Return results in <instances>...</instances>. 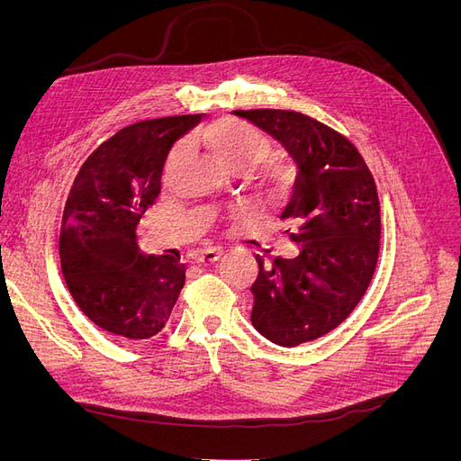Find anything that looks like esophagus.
I'll list each match as a JSON object with an SVG mask.
<instances>
[{
  "label": "esophagus",
  "mask_w": 461,
  "mask_h": 461,
  "mask_svg": "<svg viewBox=\"0 0 461 461\" xmlns=\"http://www.w3.org/2000/svg\"><path fill=\"white\" fill-rule=\"evenodd\" d=\"M219 258H221V249H203V252H200L198 256H196V263H200V265H213V263H217L219 261Z\"/></svg>",
  "instance_id": "obj_1"
}]
</instances>
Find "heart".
I'll use <instances>...</instances> for the list:
<instances>
[{"mask_svg":"<svg viewBox=\"0 0 461 461\" xmlns=\"http://www.w3.org/2000/svg\"><path fill=\"white\" fill-rule=\"evenodd\" d=\"M188 146L203 149L222 169L234 175H248L256 171L273 153L267 136L246 122L232 119L215 121L200 129L198 132H194L190 136ZM180 163H183V151L176 149L169 158V163H167V178H171L178 171ZM261 176L267 185L276 183L275 173L269 169H263Z\"/></svg>","mask_w":461,"mask_h":461,"instance_id":"b5f03b06","label":"heart"}]
</instances>
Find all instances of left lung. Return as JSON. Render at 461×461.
I'll list each match as a JSON object with an SVG mask.
<instances>
[{"label":"left lung","mask_w":461,"mask_h":461,"mask_svg":"<svg viewBox=\"0 0 461 461\" xmlns=\"http://www.w3.org/2000/svg\"><path fill=\"white\" fill-rule=\"evenodd\" d=\"M281 144L296 165L281 213L298 254L275 258L252 285V325L292 348L323 337L352 313L371 283L381 240L375 180L354 144L308 115L232 111Z\"/></svg>","instance_id":"left-lung-1"}]
</instances>
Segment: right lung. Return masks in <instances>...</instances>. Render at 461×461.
Segmentation results:
<instances>
[{
	"mask_svg": "<svg viewBox=\"0 0 461 461\" xmlns=\"http://www.w3.org/2000/svg\"><path fill=\"white\" fill-rule=\"evenodd\" d=\"M200 119H151L119 131L80 167L67 198L59 234L65 283L82 313L119 339L158 334L185 286V265L142 254L136 229L159 196L173 144Z\"/></svg>",
	"mask_w": 461,
	"mask_h": 461,
	"instance_id": "obj_1",
	"label": "right lung"
}]
</instances>
